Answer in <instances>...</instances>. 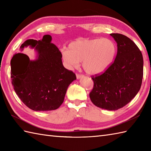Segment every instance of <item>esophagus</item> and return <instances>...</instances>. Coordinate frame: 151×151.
Returning a JSON list of instances; mask_svg holds the SVG:
<instances>
[{"label":"esophagus","instance_id":"obj_1","mask_svg":"<svg viewBox=\"0 0 151 151\" xmlns=\"http://www.w3.org/2000/svg\"><path fill=\"white\" fill-rule=\"evenodd\" d=\"M76 78H77V79H79V78H81L84 77V75H81V74H78V73L76 74Z\"/></svg>","mask_w":151,"mask_h":151}]
</instances>
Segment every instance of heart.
<instances>
[{
	"label": "heart",
	"instance_id": "obj_1",
	"mask_svg": "<svg viewBox=\"0 0 151 151\" xmlns=\"http://www.w3.org/2000/svg\"><path fill=\"white\" fill-rule=\"evenodd\" d=\"M116 52V45L107 38L76 40L68 45V49L61 50L67 67H77L82 62L83 69L90 75L105 71L113 62Z\"/></svg>",
	"mask_w": 151,
	"mask_h": 151
}]
</instances>
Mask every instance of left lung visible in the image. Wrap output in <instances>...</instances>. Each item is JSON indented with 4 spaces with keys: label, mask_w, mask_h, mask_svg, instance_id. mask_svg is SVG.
<instances>
[{
    "label": "left lung",
    "mask_w": 151,
    "mask_h": 151,
    "mask_svg": "<svg viewBox=\"0 0 151 151\" xmlns=\"http://www.w3.org/2000/svg\"><path fill=\"white\" fill-rule=\"evenodd\" d=\"M117 43L114 62L101 75L92 76L93 88L89 93L96 106L117 110L127 105L139 91L143 76V59L139 48L130 38L110 34Z\"/></svg>",
    "instance_id": "obj_1"
}]
</instances>
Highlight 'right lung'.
I'll return each instance as SVG.
<instances>
[{
	"label": "right lung",
	"instance_id": "1",
	"mask_svg": "<svg viewBox=\"0 0 151 151\" xmlns=\"http://www.w3.org/2000/svg\"><path fill=\"white\" fill-rule=\"evenodd\" d=\"M45 35L37 41L28 40L21 49L30 46L37 52L30 60L27 54H15L11 60V78L14 90L27 107L34 111H50L63 103L68 86L76 79L75 74L63 67L62 53Z\"/></svg>",
	"mask_w": 151,
	"mask_h": 151
}]
</instances>
